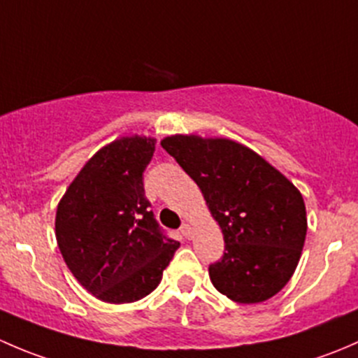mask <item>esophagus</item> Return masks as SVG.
Returning <instances> with one entry per match:
<instances>
[{"mask_svg":"<svg viewBox=\"0 0 358 358\" xmlns=\"http://www.w3.org/2000/svg\"><path fill=\"white\" fill-rule=\"evenodd\" d=\"M180 232H182V236L185 237V239H190V237H192V227H190L189 223H183V225L180 227Z\"/></svg>","mask_w":358,"mask_h":358,"instance_id":"34e87169","label":"esophagus"}]
</instances>
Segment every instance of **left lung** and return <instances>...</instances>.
<instances>
[{
    "instance_id": "left-lung-1",
    "label": "left lung",
    "mask_w": 358,
    "mask_h": 358,
    "mask_svg": "<svg viewBox=\"0 0 358 358\" xmlns=\"http://www.w3.org/2000/svg\"><path fill=\"white\" fill-rule=\"evenodd\" d=\"M161 145L199 185L223 232L225 251L209 265L213 286L244 305L277 294L305 244L306 211L298 189L232 140L175 135Z\"/></svg>"
}]
</instances>
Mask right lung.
Wrapping results in <instances>:
<instances>
[{
    "label": "right lung",
    "mask_w": 358,
    "mask_h": 358,
    "mask_svg": "<svg viewBox=\"0 0 358 358\" xmlns=\"http://www.w3.org/2000/svg\"><path fill=\"white\" fill-rule=\"evenodd\" d=\"M156 150L145 136L112 142L69 185L57 208L55 232L72 275L107 303L152 292L178 249L150 211L143 171Z\"/></svg>",
    "instance_id": "obj_1"
}]
</instances>
